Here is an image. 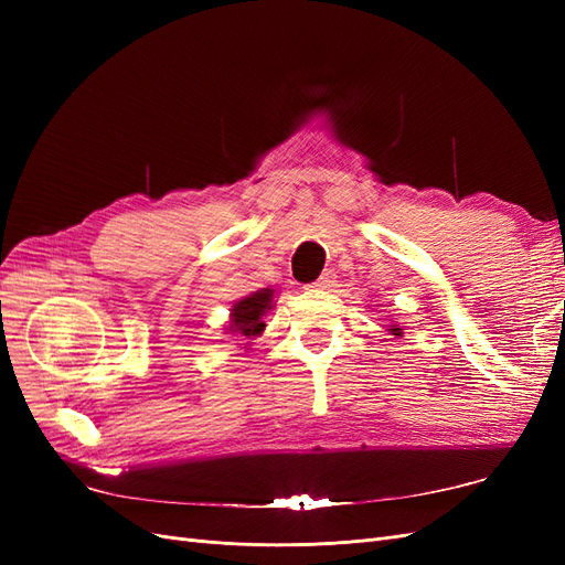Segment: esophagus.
Here are the masks:
<instances>
[{"label": "esophagus", "mask_w": 565, "mask_h": 565, "mask_svg": "<svg viewBox=\"0 0 565 565\" xmlns=\"http://www.w3.org/2000/svg\"><path fill=\"white\" fill-rule=\"evenodd\" d=\"M334 285V273L332 270H324L322 276L311 285L313 289H330Z\"/></svg>", "instance_id": "obj_1"}]
</instances>
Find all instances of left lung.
<instances>
[{
	"label": "left lung",
	"mask_w": 565,
	"mask_h": 565,
	"mask_svg": "<svg viewBox=\"0 0 565 565\" xmlns=\"http://www.w3.org/2000/svg\"><path fill=\"white\" fill-rule=\"evenodd\" d=\"M386 328H388V332H391L393 337H403V328H401V322H396V320H391V322L386 324Z\"/></svg>",
	"instance_id": "obj_1"
}]
</instances>
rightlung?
Segmentation results:
<instances>
[{
	"label": "right lung",
	"instance_id": "1",
	"mask_svg": "<svg viewBox=\"0 0 565 565\" xmlns=\"http://www.w3.org/2000/svg\"><path fill=\"white\" fill-rule=\"evenodd\" d=\"M276 306V289L262 287L256 292L237 299L231 309L226 334H233L237 339H245V347H249L256 337H262L266 330L264 318Z\"/></svg>",
	"mask_w": 565,
	"mask_h": 565
}]
</instances>
